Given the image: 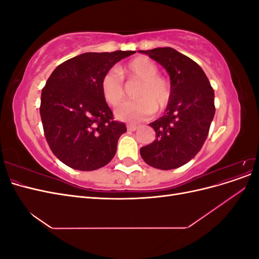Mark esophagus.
Instances as JSON below:
<instances>
[{
  "mask_svg": "<svg viewBox=\"0 0 259 259\" xmlns=\"http://www.w3.org/2000/svg\"><path fill=\"white\" fill-rule=\"evenodd\" d=\"M126 127H127V131L130 132H135L138 128L137 125H134V124H127Z\"/></svg>",
  "mask_w": 259,
  "mask_h": 259,
  "instance_id": "obj_1",
  "label": "esophagus"
}]
</instances>
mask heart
<instances>
[{
    "label": "heart",
    "instance_id": "b5f03b06",
    "mask_svg": "<svg viewBox=\"0 0 259 259\" xmlns=\"http://www.w3.org/2000/svg\"><path fill=\"white\" fill-rule=\"evenodd\" d=\"M159 74V68L147 57H136L117 70H109L100 80V91L107 103L116 107L125 96L122 76L139 81L135 93L138 98L124 103L116 109L119 120L137 123L149 119L158 107L164 109L170 99V86Z\"/></svg>",
    "mask_w": 259,
    "mask_h": 259
}]
</instances>
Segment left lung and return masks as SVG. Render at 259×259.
Wrapping results in <instances>:
<instances>
[{"instance_id": "1", "label": "left lung", "mask_w": 259, "mask_h": 259, "mask_svg": "<svg viewBox=\"0 0 259 259\" xmlns=\"http://www.w3.org/2000/svg\"><path fill=\"white\" fill-rule=\"evenodd\" d=\"M165 68L170 99L160 119L149 125L155 140L140 148L149 165L173 169L193 159L204 144L215 114L214 90L197 62L171 48L139 51Z\"/></svg>"}]
</instances>
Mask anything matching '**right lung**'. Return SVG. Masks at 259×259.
<instances>
[{
	"mask_svg": "<svg viewBox=\"0 0 259 259\" xmlns=\"http://www.w3.org/2000/svg\"><path fill=\"white\" fill-rule=\"evenodd\" d=\"M134 51L84 53L54 70L41 95L40 114L53 153L69 167L94 170L110 162L126 132L100 91V80Z\"/></svg>",
	"mask_w": 259,
	"mask_h": 259,
	"instance_id": "add662e5",
	"label": "right lung"
}]
</instances>
